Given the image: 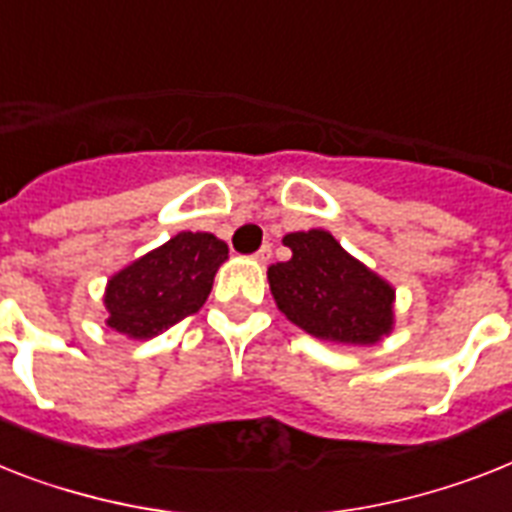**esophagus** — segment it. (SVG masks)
Segmentation results:
<instances>
[{
    "label": "esophagus",
    "mask_w": 512,
    "mask_h": 512,
    "mask_svg": "<svg viewBox=\"0 0 512 512\" xmlns=\"http://www.w3.org/2000/svg\"><path fill=\"white\" fill-rule=\"evenodd\" d=\"M270 255H273V247H270V244H263V247L255 252V260H257V263L265 265L270 260Z\"/></svg>",
    "instance_id": "esophagus-1"
}]
</instances>
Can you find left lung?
<instances>
[{"instance_id": "1", "label": "left lung", "mask_w": 512, "mask_h": 512, "mask_svg": "<svg viewBox=\"0 0 512 512\" xmlns=\"http://www.w3.org/2000/svg\"><path fill=\"white\" fill-rule=\"evenodd\" d=\"M292 260L268 268L278 310L331 344L365 347L392 331L394 289L347 255L328 231L284 236Z\"/></svg>"}]
</instances>
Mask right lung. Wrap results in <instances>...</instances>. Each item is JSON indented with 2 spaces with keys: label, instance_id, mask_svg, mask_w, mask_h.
I'll use <instances>...</instances> for the list:
<instances>
[{
  "label": "right lung",
  "instance_id": "right-lung-1",
  "mask_svg": "<svg viewBox=\"0 0 512 512\" xmlns=\"http://www.w3.org/2000/svg\"><path fill=\"white\" fill-rule=\"evenodd\" d=\"M226 257V242L213 234L181 231L110 278L107 326L131 339H152L176 326L205 305Z\"/></svg>",
  "mask_w": 512,
  "mask_h": 512
}]
</instances>
